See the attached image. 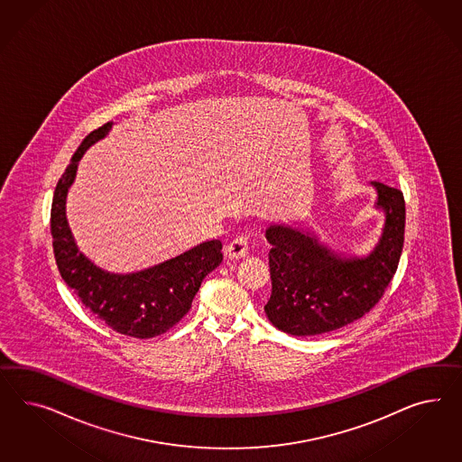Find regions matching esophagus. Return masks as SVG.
<instances>
[{
    "mask_svg": "<svg viewBox=\"0 0 462 462\" xmlns=\"http://www.w3.org/2000/svg\"><path fill=\"white\" fill-rule=\"evenodd\" d=\"M249 236H238L225 247V254L228 259H244L249 254Z\"/></svg>",
    "mask_w": 462,
    "mask_h": 462,
    "instance_id": "34e87169",
    "label": "esophagus"
}]
</instances>
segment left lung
Returning a JSON list of instances; mask_svg holds the SVG:
<instances>
[{"instance_id":"obj_1","label":"left lung","mask_w":462,"mask_h":462,"mask_svg":"<svg viewBox=\"0 0 462 462\" xmlns=\"http://www.w3.org/2000/svg\"><path fill=\"white\" fill-rule=\"evenodd\" d=\"M376 205L387 213L380 244L366 259H341L318 240L289 226H269L273 294L265 314L281 331L312 337L335 331L372 311L397 273L405 234L399 188L374 181Z\"/></svg>"}]
</instances>
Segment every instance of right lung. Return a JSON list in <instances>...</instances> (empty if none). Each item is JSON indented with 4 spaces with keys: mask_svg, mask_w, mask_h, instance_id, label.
<instances>
[{
    "mask_svg": "<svg viewBox=\"0 0 462 462\" xmlns=\"http://www.w3.org/2000/svg\"><path fill=\"white\" fill-rule=\"evenodd\" d=\"M111 125L94 129L60 176L51 201V244L65 284L88 311L116 333L144 339L170 331L187 316L201 281L222 263V242L199 244L171 261L125 275L104 273L79 252L65 218V197L84 151L106 136Z\"/></svg>",
    "mask_w": 462,
    "mask_h": 462,
    "instance_id": "1",
    "label": "right lung"
}]
</instances>
